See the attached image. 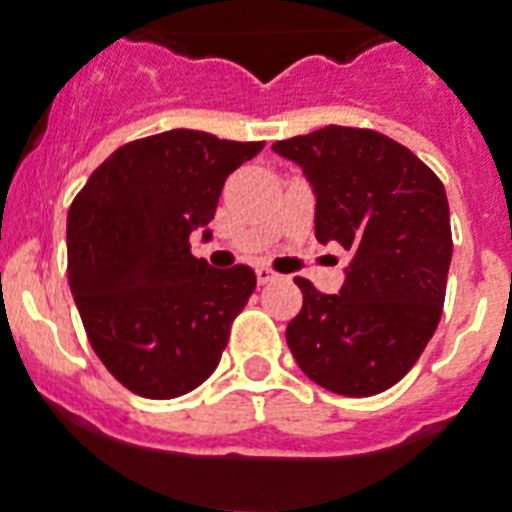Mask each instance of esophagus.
<instances>
[{
	"label": "esophagus",
	"mask_w": 512,
	"mask_h": 512,
	"mask_svg": "<svg viewBox=\"0 0 512 512\" xmlns=\"http://www.w3.org/2000/svg\"><path fill=\"white\" fill-rule=\"evenodd\" d=\"M255 273H257V283H263V286H265V283H273V281H278V278H281L276 273V270L265 268V265H260V268H257Z\"/></svg>",
	"instance_id": "esophagus-1"
}]
</instances>
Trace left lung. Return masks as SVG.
Here are the masks:
<instances>
[{
	"label": "left lung",
	"mask_w": 512,
	"mask_h": 512,
	"mask_svg": "<svg viewBox=\"0 0 512 512\" xmlns=\"http://www.w3.org/2000/svg\"><path fill=\"white\" fill-rule=\"evenodd\" d=\"M315 192V236L351 252L338 294L296 278L304 304L286 328L296 364L330 393L388 390L435 336L453 236L435 171L390 137L322 127L273 143Z\"/></svg>",
	"instance_id": "1"
}]
</instances>
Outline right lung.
Here are the masks:
<instances>
[{"instance_id": "obj_1", "label": "right lung", "mask_w": 512, "mask_h": 512, "mask_svg": "<svg viewBox=\"0 0 512 512\" xmlns=\"http://www.w3.org/2000/svg\"><path fill=\"white\" fill-rule=\"evenodd\" d=\"M265 143L169 130L122 145L67 216V273L85 333L111 375L143 398H176L221 362L255 270L210 268L190 234L216 216L223 182Z\"/></svg>"}]
</instances>
